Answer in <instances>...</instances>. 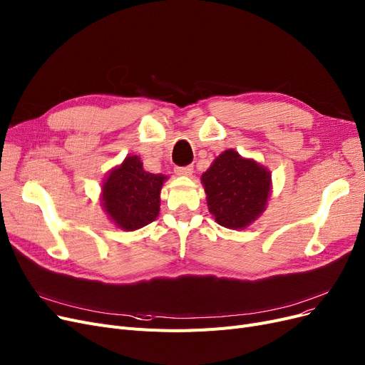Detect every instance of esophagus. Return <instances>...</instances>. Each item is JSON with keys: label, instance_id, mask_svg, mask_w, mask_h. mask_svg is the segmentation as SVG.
<instances>
[{"label": "esophagus", "instance_id": "obj_1", "mask_svg": "<svg viewBox=\"0 0 365 365\" xmlns=\"http://www.w3.org/2000/svg\"><path fill=\"white\" fill-rule=\"evenodd\" d=\"M175 171V174L178 175H180V178H190V175L192 174V167H178L174 170Z\"/></svg>", "mask_w": 365, "mask_h": 365}]
</instances>
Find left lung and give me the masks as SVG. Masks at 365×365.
I'll use <instances>...</instances> for the list:
<instances>
[{"label": "left lung", "instance_id": "obj_1", "mask_svg": "<svg viewBox=\"0 0 365 365\" xmlns=\"http://www.w3.org/2000/svg\"><path fill=\"white\" fill-rule=\"evenodd\" d=\"M201 183L215 221L232 230H245L257 220L272 192L271 171L235 148L215 158Z\"/></svg>", "mask_w": 365, "mask_h": 365}]
</instances>
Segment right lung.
<instances>
[{
    "label": "right lung",
    "mask_w": 365,
    "mask_h": 365,
    "mask_svg": "<svg viewBox=\"0 0 365 365\" xmlns=\"http://www.w3.org/2000/svg\"><path fill=\"white\" fill-rule=\"evenodd\" d=\"M167 179L165 174L145 171L140 156L128 155L105 175L101 205L117 228L135 232L158 218L160 190Z\"/></svg>",
    "instance_id": "1"
}]
</instances>
